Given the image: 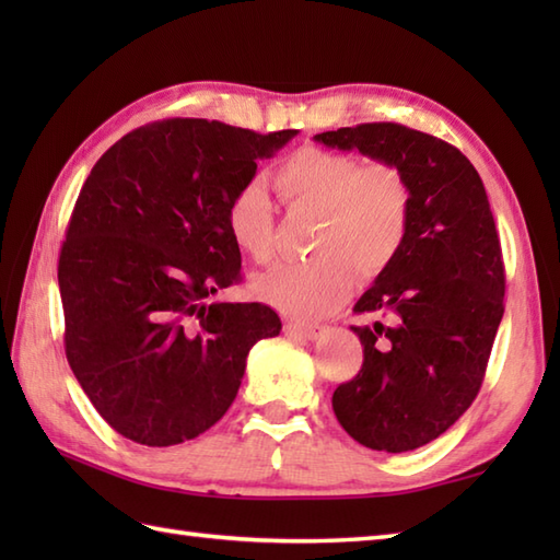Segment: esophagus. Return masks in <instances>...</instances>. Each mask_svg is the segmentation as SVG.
<instances>
[{
  "instance_id": "obj_1",
  "label": "esophagus",
  "mask_w": 560,
  "mask_h": 560,
  "mask_svg": "<svg viewBox=\"0 0 560 560\" xmlns=\"http://www.w3.org/2000/svg\"><path fill=\"white\" fill-rule=\"evenodd\" d=\"M283 327H287L289 335H299V337H305V339H317V337L323 335V331H325V327H323V325L295 323V319H291V323H287Z\"/></svg>"
}]
</instances>
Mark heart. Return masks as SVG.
Instances as JSON below:
<instances>
[{
    "label": "heart",
    "mask_w": 560,
    "mask_h": 560,
    "mask_svg": "<svg viewBox=\"0 0 560 560\" xmlns=\"http://www.w3.org/2000/svg\"><path fill=\"white\" fill-rule=\"evenodd\" d=\"M283 205L319 213L311 259L281 261L253 281L255 295L291 317H323L353 291L355 277L375 279L407 241L411 185L395 163L303 147L271 173ZM225 231L255 261L277 249V221L257 183L235 189L225 205Z\"/></svg>",
    "instance_id": "obj_1"
}]
</instances>
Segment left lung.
Listing matches in <instances>:
<instances>
[{"label": "left lung", "instance_id": "left-lung-1", "mask_svg": "<svg viewBox=\"0 0 560 560\" xmlns=\"http://www.w3.org/2000/svg\"><path fill=\"white\" fill-rule=\"evenodd\" d=\"M315 141L389 161L411 185V223L395 261L353 313L359 375L331 397L339 423L371 450L409 452L443 435L477 399L503 319L505 267L489 197L464 153L419 129L365 122Z\"/></svg>", "mask_w": 560, "mask_h": 560}]
</instances>
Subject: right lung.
I'll return each instance as SVG.
<instances>
[{
	"label": "right lung",
	"mask_w": 560,
	"mask_h": 560,
	"mask_svg": "<svg viewBox=\"0 0 560 560\" xmlns=\"http://www.w3.org/2000/svg\"><path fill=\"white\" fill-rule=\"evenodd\" d=\"M295 135L171 117L93 165L57 279L67 361L120 435L168 447L205 433L233 404L249 349L281 331L269 305L211 295L241 281L225 205Z\"/></svg>",
	"instance_id": "add662e5"
}]
</instances>
